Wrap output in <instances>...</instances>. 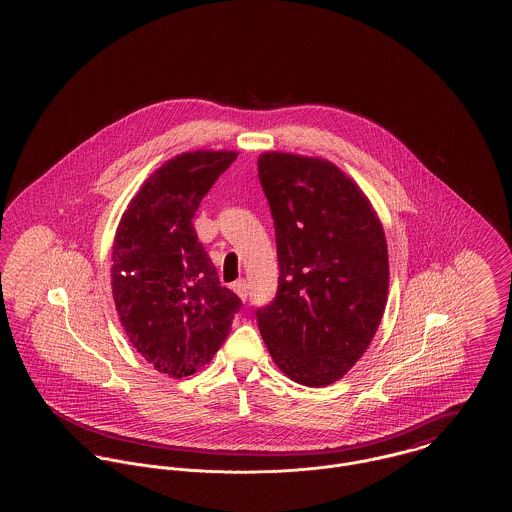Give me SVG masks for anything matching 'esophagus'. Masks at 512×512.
I'll use <instances>...</instances> for the list:
<instances>
[{
	"mask_svg": "<svg viewBox=\"0 0 512 512\" xmlns=\"http://www.w3.org/2000/svg\"><path fill=\"white\" fill-rule=\"evenodd\" d=\"M232 290L234 292L238 293V297L240 299H247V290H249V286H247V280H244V278H240V280H236L234 284H232Z\"/></svg>",
	"mask_w": 512,
	"mask_h": 512,
	"instance_id": "34e87169",
	"label": "esophagus"
}]
</instances>
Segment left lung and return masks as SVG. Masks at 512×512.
Here are the masks:
<instances>
[{
	"label": "left lung",
	"mask_w": 512,
	"mask_h": 512,
	"mask_svg": "<svg viewBox=\"0 0 512 512\" xmlns=\"http://www.w3.org/2000/svg\"><path fill=\"white\" fill-rule=\"evenodd\" d=\"M259 180L274 219L276 297L255 311L276 366L322 388L355 365L386 309L384 228L359 186L326 159L263 153Z\"/></svg>",
	"instance_id": "obj_1"
}]
</instances>
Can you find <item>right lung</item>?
Returning <instances> with one entry per match:
<instances>
[{"label": "right lung", "instance_id": "right-lung-1", "mask_svg": "<svg viewBox=\"0 0 512 512\" xmlns=\"http://www.w3.org/2000/svg\"><path fill=\"white\" fill-rule=\"evenodd\" d=\"M236 151H190L153 172L124 211L111 286L122 328L147 363L192 376L226 340L242 301L220 284L195 211Z\"/></svg>", "mask_w": 512, "mask_h": 512}]
</instances>
